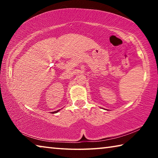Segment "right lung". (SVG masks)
Returning a JSON list of instances; mask_svg holds the SVG:
<instances>
[{"instance_id":"obj_1","label":"right lung","mask_w":158,"mask_h":158,"mask_svg":"<svg viewBox=\"0 0 158 158\" xmlns=\"http://www.w3.org/2000/svg\"><path fill=\"white\" fill-rule=\"evenodd\" d=\"M60 111V109H58V110H57V111H53V114H54V113H57L58 111Z\"/></svg>"}]
</instances>
